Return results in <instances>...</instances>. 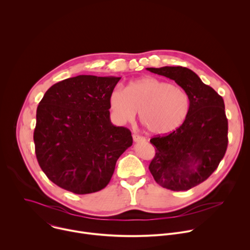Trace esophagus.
Returning <instances> with one entry per match:
<instances>
[{"mask_svg":"<svg viewBox=\"0 0 250 250\" xmlns=\"http://www.w3.org/2000/svg\"><path fill=\"white\" fill-rule=\"evenodd\" d=\"M132 138H133V141H134V142H142V141H146V138H145L144 136L138 135V134H133V135H132Z\"/></svg>","mask_w":250,"mask_h":250,"instance_id":"34e87169","label":"esophagus"}]
</instances>
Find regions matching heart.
Listing matches in <instances>:
<instances>
[{"instance_id":"1","label":"heart","mask_w":250,"mask_h":250,"mask_svg":"<svg viewBox=\"0 0 250 250\" xmlns=\"http://www.w3.org/2000/svg\"><path fill=\"white\" fill-rule=\"evenodd\" d=\"M114 120L119 124L131 123L138 110L141 123L155 135L168 134L186 120L190 101L179 86L152 76L131 81L126 89L117 87L109 96Z\"/></svg>"}]
</instances>
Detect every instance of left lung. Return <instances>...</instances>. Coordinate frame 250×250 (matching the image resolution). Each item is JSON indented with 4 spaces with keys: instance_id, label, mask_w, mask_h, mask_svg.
Listing matches in <instances>:
<instances>
[{
    "instance_id": "obj_1",
    "label": "left lung",
    "mask_w": 250,
    "mask_h": 250,
    "mask_svg": "<svg viewBox=\"0 0 250 250\" xmlns=\"http://www.w3.org/2000/svg\"><path fill=\"white\" fill-rule=\"evenodd\" d=\"M146 70L174 80L189 97L190 109L182 125L150 139L156 153L149 165L160 186L187 191L208 179L225 156L229 140L224 100L186 67Z\"/></svg>"
}]
</instances>
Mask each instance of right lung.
Here are the masks:
<instances>
[{
  "instance_id": "right-lung-1",
  "label": "right lung",
  "mask_w": 250,
  "mask_h": 250,
  "mask_svg": "<svg viewBox=\"0 0 250 250\" xmlns=\"http://www.w3.org/2000/svg\"><path fill=\"white\" fill-rule=\"evenodd\" d=\"M121 77L79 75L51 86L37 110L33 140L48 179L75 194L109 184L132 146L129 129L111 123L109 96Z\"/></svg>"
}]
</instances>
